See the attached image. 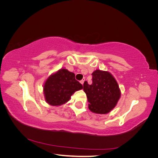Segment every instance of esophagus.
<instances>
[{
  "mask_svg": "<svg viewBox=\"0 0 158 158\" xmlns=\"http://www.w3.org/2000/svg\"><path fill=\"white\" fill-rule=\"evenodd\" d=\"M84 81H85V80H84V79H83V80H82L80 81V83L83 85V84H84Z\"/></svg>",
  "mask_w": 158,
  "mask_h": 158,
  "instance_id": "esophagus-1",
  "label": "esophagus"
}]
</instances>
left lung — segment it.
<instances>
[{"label":"left lung","instance_id":"8db88e82","mask_svg":"<svg viewBox=\"0 0 158 158\" xmlns=\"http://www.w3.org/2000/svg\"><path fill=\"white\" fill-rule=\"evenodd\" d=\"M92 84L84 83L88 108L98 114H107L117 106L121 98V90L114 76L107 71L95 70L92 73Z\"/></svg>","mask_w":158,"mask_h":158}]
</instances>
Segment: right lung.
Segmentation results:
<instances>
[{
  "instance_id": "add662e5",
  "label": "right lung",
  "mask_w": 158,
  "mask_h": 158,
  "mask_svg": "<svg viewBox=\"0 0 158 158\" xmlns=\"http://www.w3.org/2000/svg\"><path fill=\"white\" fill-rule=\"evenodd\" d=\"M82 88V85L75 79L73 73L61 69L51 74L45 81L44 98L50 106H60L68 102L75 92Z\"/></svg>"
}]
</instances>
